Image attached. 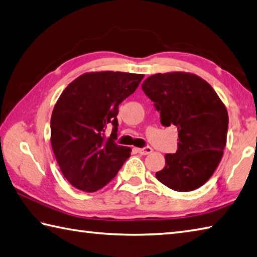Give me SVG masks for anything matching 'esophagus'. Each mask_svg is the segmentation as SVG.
<instances>
[{"label": "esophagus", "mask_w": 257, "mask_h": 257, "mask_svg": "<svg viewBox=\"0 0 257 257\" xmlns=\"http://www.w3.org/2000/svg\"><path fill=\"white\" fill-rule=\"evenodd\" d=\"M138 152H139L140 154H142V156H148V154L153 152V149L150 148V147L141 148V149H138Z\"/></svg>", "instance_id": "obj_1"}]
</instances>
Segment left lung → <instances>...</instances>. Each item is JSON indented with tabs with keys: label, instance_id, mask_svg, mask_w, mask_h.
<instances>
[{
	"label": "left lung",
	"instance_id": "left-lung-1",
	"mask_svg": "<svg viewBox=\"0 0 257 257\" xmlns=\"http://www.w3.org/2000/svg\"><path fill=\"white\" fill-rule=\"evenodd\" d=\"M164 126L178 128V150L166 154V166L156 173L172 190L186 192L207 182L221 160L228 113L214 88L201 77L185 71L156 74L143 81Z\"/></svg>",
	"mask_w": 257,
	"mask_h": 257
}]
</instances>
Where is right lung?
<instances>
[{
  "instance_id": "add662e5",
  "label": "right lung",
  "mask_w": 257,
  "mask_h": 257,
  "mask_svg": "<svg viewBox=\"0 0 257 257\" xmlns=\"http://www.w3.org/2000/svg\"><path fill=\"white\" fill-rule=\"evenodd\" d=\"M144 75L91 71L66 87L53 107L50 142L64 177L71 186L94 192L107 185L130 158L116 144L118 105L132 95ZM113 126L110 137L105 128Z\"/></svg>"
}]
</instances>
